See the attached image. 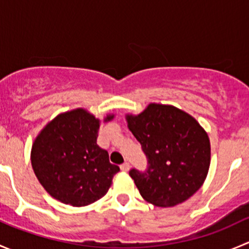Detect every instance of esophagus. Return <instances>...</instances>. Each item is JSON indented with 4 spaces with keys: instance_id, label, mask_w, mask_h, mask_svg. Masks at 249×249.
Returning <instances> with one entry per match:
<instances>
[{
    "instance_id": "1",
    "label": "esophagus",
    "mask_w": 249,
    "mask_h": 249,
    "mask_svg": "<svg viewBox=\"0 0 249 249\" xmlns=\"http://www.w3.org/2000/svg\"><path fill=\"white\" fill-rule=\"evenodd\" d=\"M120 170H122V171H124V172L129 171V170H130L129 162H124V164H123V165H120Z\"/></svg>"
}]
</instances>
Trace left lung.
<instances>
[{
  "instance_id": "8db88e82",
  "label": "left lung",
  "mask_w": 249,
  "mask_h": 249,
  "mask_svg": "<svg viewBox=\"0 0 249 249\" xmlns=\"http://www.w3.org/2000/svg\"><path fill=\"white\" fill-rule=\"evenodd\" d=\"M125 118L149 164L144 172L130 171L141 196L158 207H173L193 196L211 164L210 137L199 122L177 107L154 102Z\"/></svg>"
}]
</instances>
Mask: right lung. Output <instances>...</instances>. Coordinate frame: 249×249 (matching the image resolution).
<instances>
[{
  "instance_id": "obj_1",
  "label": "right lung",
  "mask_w": 249,
  "mask_h": 249,
  "mask_svg": "<svg viewBox=\"0 0 249 249\" xmlns=\"http://www.w3.org/2000/svg\"><path fill=\"white\" fill-rule=\"evenodd\" d=\"M114 114L108 113L104 123ZM101 120L85 108L60 113L32 143L31 165L48 194L65 205L83 207L108 192L119 167L97 145Z\"/></svg>"
}]
</instances>
